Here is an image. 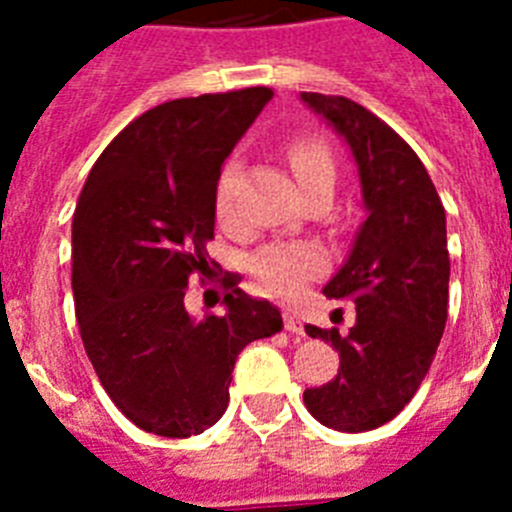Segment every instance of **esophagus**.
<instances>
[{"label": "esophagus", "instance_id": "1", "mask_svg": "<svg viewBox=\"0 0 512 512\" xmlns=\"http://www.w3.org/2000/svg\"><path fill=\"white\" fill-rule=\"evenodd\" d=\"M284 328L289 330V333H305V325H302L300 315H297V310H292V307H284Z\"/></svg>", "mask_w": 512, "mask_h": 512}]
</instances>
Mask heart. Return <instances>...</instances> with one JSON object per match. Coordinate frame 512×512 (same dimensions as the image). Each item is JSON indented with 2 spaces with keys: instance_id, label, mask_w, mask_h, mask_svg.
Segmentation results:
<instances>
[{
  "instance_id": "heart-1",
  "label": "heart",
  "mask_w": 512,
  "mask_h": 512,
  "mask_svg": "<svg viewBox=\"0 0 512 512\" xmlns=\"http://www.w3.org/2000/svg\"><path fill=\"white\" fill-rule=\"evenodd\" d=\"M289 164H292L302 189L323 182V179H336V164H333L328 146L315 138L295 140L289 146ZM235 176H238V166L230 161L217 179L215 210L223 223L233 220ZM323 261L320 248L310 246V243H269L251 256V271L271 292L289 295V292L300 289L307 279L315 277L323 269Z\"/></svg>"
}]
</instances>
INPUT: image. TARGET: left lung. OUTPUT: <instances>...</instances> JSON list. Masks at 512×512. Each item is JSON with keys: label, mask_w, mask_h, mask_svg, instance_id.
I'll return each mask as SVG.
<instances>
[{"label": "left lung", "mask_w": 512, "mask_h": 512, "mask_svg": "<svg viewBox=\"0 0 512 512\" xmlns=\"http://www.w3.org/2000/svg\"><path fill=\"white\" fill-rule=\"evenodd\" d=\"M300 99L354 156L366 212L346 261L323 287L330 300H354L356 323L348 333L305 325L307 336L336 348L341 366L302 397L333 431H374L413 400L446 328V212L423 161L387 122L346 97Z\"/></svg>", "instance_id": "8db88e82"}]
</instances>
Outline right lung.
Returning a JSON list of instances; mask_svg holds the SVG:
<instances>
[{
    "instance_id": "obj_1",
    "label": "right lung",
    "mask_w": 512,
    "mask_h": 512,
    "mask_svg": "<svg viewBox=\"0 0 512 512\" xmlns=\"http://www.w3.org/2000/svg\"><path fill=\"white\" fill-rule=\"evenodd\" d=\"M269 87L171 99L104 148L71 225L76 320L120 413L164 438L207 431L228 408L238 354L282 330V312L235 279L223 315L192 318L187 284L207 269L215 189Z\"/></svg>"
}]
</instances>
